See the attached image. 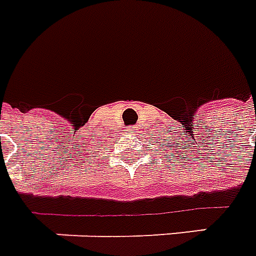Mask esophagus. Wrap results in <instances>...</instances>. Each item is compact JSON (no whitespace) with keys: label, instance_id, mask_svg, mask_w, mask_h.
I'll return each mask as SVG.
<instances>
[{"label":"esophagus","instance_id":"1","mask_svg":"<svg viewBox=\"0 0 256 256\" xmlns=\"http://www.w3.org/2000/svg\"><path fill=\"white\" fill-rule=\"evenodd\" d=\"M130 131H131V132H136L138 131L136 125H134V126H131V128H130Z\"/></svg>","mask_w":256,"mask_h":256}]
</instances>
